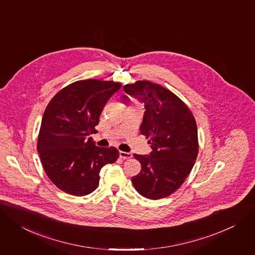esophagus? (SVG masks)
Wrapping results in <instances>:
<instances>
[{"label":"esophagus","mask_w":255,"mask_h":255,"mask_svg":"<svg viewBox=\"0 0 255 255\" xmlns=\"http://www.w3.org/2000/svg\"><path fill=\"white\" fill-rule=\"evenodd\" d=\"M120 157L123 158V159L131 158V157H132V153H130V152H125V151H120Z\"/></svg>","instance_id":"1"}]
</instances>
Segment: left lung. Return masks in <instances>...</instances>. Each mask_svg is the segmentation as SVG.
Wrapping results in <instances>:
<instances>
[{
    "instance_id": "obj_1",
    "label": "left lung",
    "mask_w": 255,
    "mask_h": 255,
    "mask_svg": "<svg viewBox=\"0 0 255 255\" xmlns=\"http://www.w3.org/2000/svg\"><path fill=\"white\" fill-rule=\"evenodd\" d=\"M128 96L144 104L140 133L149 138L152 151L135 154L141 171L132 177L133 186L148 199L174 193L191 172L198 153L197 126L189 108L169 89L150 81L124 85ZM123 102L128 103L127 96Z\"/></svg>"
}]
</instances>
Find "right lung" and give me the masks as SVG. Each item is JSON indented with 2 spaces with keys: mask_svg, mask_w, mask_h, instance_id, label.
Here are the masks:
<instances>
[{
  "mask_svg": "<svg viewBox=\"0 0 255 255\" xmlns=\"http://www.w3.org/2000/svg\"><path fill=\"white\" fill-rule=\"evenodd\" d=\"M119 82L80 80L61 89L42 116L37 151L45 174L62 191L84 196L95 191L101 169L119 157L113 146L99 147L89 137L96 132L109 99Z\"/></svg>",
  "mask_w": 255,
  "mask_h": 255,
  "instance_id": "add662e5",
  "label": "right lung"
}]
</instances>
